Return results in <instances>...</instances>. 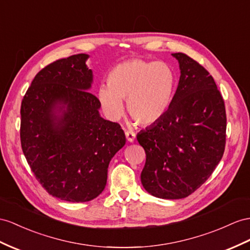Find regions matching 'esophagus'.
Wrapping results in <instances>:
<instances>
[{"instance_id": "1", "label": "esophagus", "mask_w": 250, "mask_h": 250, "mask_svg": "<svg viewBox=\"0 0 250 250\" xmlns=\"http://www.w3.org/2000/svg\"><path fill=\"white\" fill-rule=\"evenodd\" d=\"M125 137L127 139V142L133 143L134 140H135V138H136V134H135V132L127 130V131H125Z\"/></svg>"}]
</instances>
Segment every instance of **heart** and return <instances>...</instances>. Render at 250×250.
Wrapping results in <instances>:
<instances>
[{
	"mask_svg": "<svg viewBox=\"0 0 250 250\" xmlns=\"http://www.w3.org/2000/svg\"><path fill=\"white\" fill-rule=\"evenodd\" d=\"M176 84L174 70L166 62L131 59L115 66L107 85L98 89V98L107 116L118 119L126 99L130 116L140 125L161 120L172 102Z\"/></svg>",
	"mask_w": 250,
	"mask_h": 250,
	"instance_id": "heart-1",
	"label": "heart"
}]
</instances>
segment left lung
I'll list each match as a JSON object with an SVG mask.
<instances>
[{
  "mask_svg": "<svg viewBox=\"0 0 250 250\" xmlns=\"http://www.w3.org/2000/svg\"><path fill=\"white\" fill-rule=\"evenodd\" d=\"M181 77L164 117L140 131L146 152L142 184L153 196L187 197L200 188L225 151L226 111L212 76L189 56L172 54Z\"/></svg>",
  "mask_w": 250,
  "mask_h": 250,
  "instance_id": "1",
  "label": "left lung"
}]
</instances>
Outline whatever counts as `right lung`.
<instances>
[{
	"label": "right lung",
	"mask_w": 250,
	"mask_h": 250,
	"mask_svg": "<svg viewBox=\"0 0 250 250\" xmlns=\"http://www.w3.org/2000/svg\"><path fill=\"white\" fill-rule=\"evenodd\" d=\"M88 55L59 59L36 75L21 104V146L36 178L62 201L94 200L106 185L112 157L125 144L117 123L102 118L88 92Z\"/></svg>",
	"instance_id": "obj_1"
}]
</instances>
